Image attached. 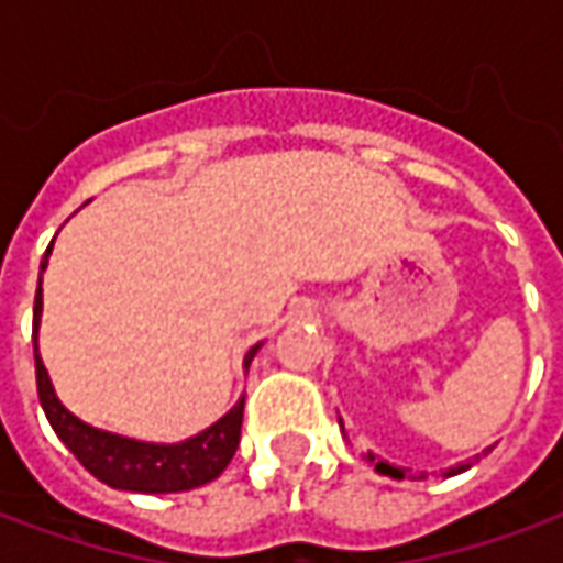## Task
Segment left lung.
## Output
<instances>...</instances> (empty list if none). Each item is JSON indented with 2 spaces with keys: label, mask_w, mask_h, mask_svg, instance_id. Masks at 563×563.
Here are the masks:
<instances>
[{
  "label": "left lung",
  "mask_w": 563,
  "mask_h": 563,
  "mask_svg": "<svg viewBox=\"0 0 563 563\" xmlns=\"http://www.w3.org/2000/svg\"><path fill=\"white\" fill-rule=\"evenodd\" d=\"M339 426H342V419H339ZM345 428V426H342ZM366 462H369V465H376V472L378 474H388V477H394V481H404V468H397V465H388V462H382V459L376 456V453H366ZM468 468H472V462H459L456 468H450V472H446V477H453V474H462V472H468ZM422 477H426V474H419V481H422Z\"/></svg>",
  "instance_id": "8db88e82"
}]
</instances>
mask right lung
Here are the masks:
<instances>
[{
    "label": "right lung",
    "mask_w": 563,
    "mask_h": 563,
    "mask_svg": "<svg viewBox=\"0 0 563 563\" xmlns=\"http://www.w3.org/2000/svg\"><path fill=\"white\" fill-rule=\"evenodd\" d=\"M55 243V240H52ZM52 246L42 255L40 271L48 267ZM40 320H42V277L36 289V305H33V351H36V388H40V404L55 434L64 441L73 456L79 459L101 484L113 490L125 493H185L216 481L218 474L228 468V462L236 453L240 443V426H243V404L246 394L224 412L218 422L202 428L200 434L178 443H153L122 438L104 428H95L73 416L55 385L48 378V369L40 357ZM262 351V342L252 345L243 357V369L250 373V363Z\"/></svg>",
    "instance_id": "right-lung-1"
}]
</instances>
